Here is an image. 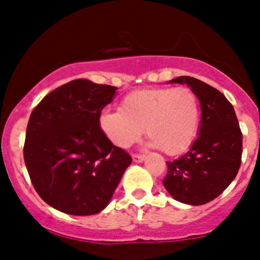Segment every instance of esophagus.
Returning <instances> with one entry per match:
<instances>
[{
    "mask_svg": "<svg viewBox=\"0 0 260 260\" xmlns=\"http://www.w3.org/2000/svg\"><path fill=\"white\" fill-rule=\"evenodd\" d=\"M132 157L134 162H143V161L145 160V155H140V154H134Z\"/></svg>",
    "mask_w": 260,
    "mask_h": 260,
    "instance_id": "1",
    "label": "esophagus"
}]
</instances>
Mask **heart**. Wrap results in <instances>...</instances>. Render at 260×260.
<instances>
[{"label": "heart", "instance_id": "1", "mask_svg": "<svg viewBox=\"0 0 260 260\" xmlns=\"http://www.w3.org/2000/svg\"><path fill=\"white\" fill-rule=\"evenodd\" d=\"M201 122L197 95L186 86L140 89L121 101L120 110L100 115V128L116 147L126 149L142 137L151 147L168 155H177L192 144Z\"/></svg>", "mask_w": 260, "mask_h": 260}]
</instances>
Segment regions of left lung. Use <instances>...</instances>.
<instances>
[{
	"label": "left lung",
	"instance_id": "1",
	"mask_svg": "<svg viewBox=\"0 0 260 260\" xmlns=\"http://www.w3.org/2000/svg\"><path fill=\"white\" fill-rule=\"evenodd\" d=\"M169 83L189 86L198 98L202 115L198 138L186 154L169 161L162 183L176 201L203 205L235 180L242 156V133L234 106L217 89L188 76Z\"/></svg>",
	"mask_w": 260,
	"mask_h": 260
}]
</instances>
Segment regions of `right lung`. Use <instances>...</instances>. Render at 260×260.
I'll return each mask as SVG.
<instances>
[{
    "mask_svg": "<svg viewBox=\"0 0 260 260\" xmlns=\"http://www.w3.org/2000/svg\"><path fill=\"white\" fill-rule=\"evenodd\" d=\"M117 88L74 79L47 94L26 127L24 161L32 186L50 207L70 215L104 210L132 157L100 128Z\"/></svg>",
    "mask_w": 260,
    "mask_h": 260,
    "instance_id": "obj_1",
    "label": "right lung"
}]
</instances>
